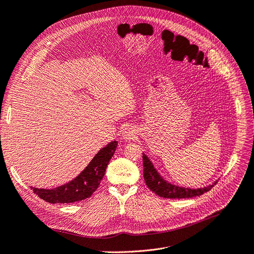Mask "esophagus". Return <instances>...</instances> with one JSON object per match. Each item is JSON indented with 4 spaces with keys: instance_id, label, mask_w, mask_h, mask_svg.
Segmentation results:
<instances>
[{
    "instance_id": "34e87169",
    "label": "esophagus",
    "mask_w": 254,
    "mask_h": 254,
    "mask_svg": "<svg viewBox=\"0 0 254 254\" xmlns=\"http://www.w3.org/2000/svg\"><path fill=\"white\" fill-rule=\"evenodd\" d=\"M122 138L126 140H133L136 138V129L130 126L125 127L124 132H122Z\"/></svg>"
}]
</instances>
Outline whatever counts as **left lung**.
Segmentation results:
<instances>
[{
    "mask_svg": "<svg viewBox=\"0 0 254 254\" xmlns=\"http://www.w3.org/2000/svg\"><path fill=\"white\" fill-rule=\"evenodd\" d=\"M143 177L147 187L153 192L158 194L162 198L168 199H186L192 198V196H198L203 194L204 192L211 190L213 185H209L204 189L190 190L179 187L166 182L163 178L157 173L154 165L149 161V159L143 154ZM215 184V183H214Z\"/></svg>",
    "mask_w": 254,
    "mask_h": 254,
    "instance_id": "obj_1",
    "label": "left lung"
}]
</instances>
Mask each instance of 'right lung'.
Masks as SVG:
<instances>
[{"instance_id":"obj_1","label":"right lung","mask_w":254,"mask_h":254,"mask_svg":"<svg viewBox=\"0 0 254 254\" xmlns=\"http://www.w3.org/2000/svg\"><path fill=\"white\" fill-rule=\"evenodd\" d=\"M116 147L117 141H112L101 148L82 173L67 184L53 190H39L35 187H31V190L42 200L52 204L74 203L90 198L105 176L107 166Z\"/></svg>"}]
</instances>
